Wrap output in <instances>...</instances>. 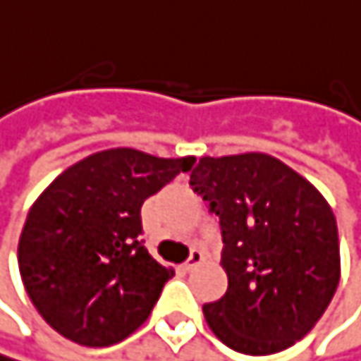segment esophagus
Segmentation results:
<instances>
[{
    "instance_id": "esophagus-1",
    "label": "esophagus",
    "mask_w": 361,
    "mask_h": 361,
    "mask_svg": "<svg viewBox=\"0 0 361 361\" xmlns=\"http://www.w3.org/2000/svg\"><path fill=\"white\" fill-rule=\"evenodd\" d=\"M201 263H203V252H201V250H192V252H190V259L182 265V269H184V271H192V269L199 267Z\"/></svg>"
}]
</instances>
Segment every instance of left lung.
<instances>
[{
  "mask_svg": "<svg viewBox=\"0 0 361 361\" xmlns=\"http://www.w3.org/2000/svg\"><path fill=\"white\" fill-rule=\"evenodd\" d=\"M190 186L220 218L226 293L203 306L231 349L278 353L317 325L341 280L338 226L325 197L282 160L203 156Z\"/></svg>",
  "mask_w": 361,
  "mask_h": 361,
  "instance_id": "8db88e82",
  "label": "left lung"
}]
</instances>
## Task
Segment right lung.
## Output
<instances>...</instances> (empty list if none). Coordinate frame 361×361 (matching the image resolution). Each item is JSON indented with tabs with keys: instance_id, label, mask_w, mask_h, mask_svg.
Returning a JSON list of instances; mask_svg holds the SVG:
<instances>
[{
	"instance_id": "add662e5",
	"label": "right lung",
	"mask_w": 361,
	"mask_h": 361,
	"mask_svg": "<svg viewBox=\"0 0 361 361\" xmlns=\"http://www.w3.org/2000/svg\"><path fill=\"white\" fill-rule=\"evenodd\" d=\"M195 162L104 149L68 166L34 201L18 271L36 310L63 338L109 347L152 314L175 271L143 246L141 205Z\"/></svg>"
}]
</instances>
